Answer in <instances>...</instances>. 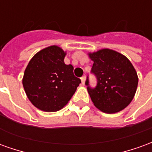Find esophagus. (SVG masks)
<instances>
[{
    "label": "esophagus",
    "mask_w": 152,
    "mask_h": 152,
    "mask_svg": "<svg viewBox=\"0 0 152 152\" xmlns=\"http://www.w3.org/2000/svg\"><path fill=\"white\" fill-rule=\"evenodd\" d=\"M80 80H81V83H82V85H85V82H86V76H82V77L80 78Z\"/></svg>",
    "instance_id": "34e87169"
}]
</instances>
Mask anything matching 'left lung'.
Masks as SVG:
<instances>
[{"instance_id": "8db88e82", "label": "left lung", "mask_w": 152, "mask_h": 152, "mask_svg": "<svg viewBox=\"0 0 152 152\" xmlns=\"http://www.w3.org/2000/svg\"><path fill=\"white\" fill-rule=\"evenodd\" d=\"M94 61L91 72L97 78V86L86 85L92 102L105 113L121 112L134 99L138 78L130 61L123 54L109 49L89 53Z\"/></svg>"}]
</instances>
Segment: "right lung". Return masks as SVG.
Segmentation results:
<instances>
[{"label": "right lung", "mask_w": 152, "mask_h": 152, "mask_svg": "<svg viewBox=\"0 0 152 152\" xmlns=\"http://www.w3.org/2000/svg\"><path fill=\"white\" fill-rule=\"evenodd\" d=\"M65 55L60 47H47L35 54L25 69L23 78L25 93L41 111H59L81 83L74 76L72 65L64 63Z\"/></svg>", "instance_id": "right-lung-1"}]
</instances>
